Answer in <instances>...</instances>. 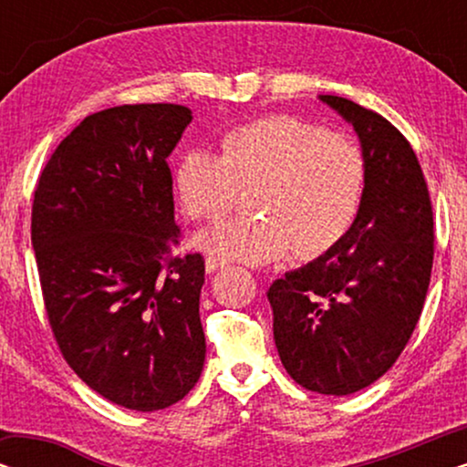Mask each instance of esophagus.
<instances>
[{
    "label": "esophagus",
    "instance_id": "34e87169",
    "mask_svg": "<svg viewBox=\"0 0 467 467\" xmlns=\"http://www.w3.org/2000/svg\"><path fill=\"white\" fill-rule=\"evenodd\" d=\"M223 265H227L225 259L214 257V254H208V257H206V272H216Z\"/></svg>",
    "mask_w": 467,
    "mask_h": 467
}]
</instances>
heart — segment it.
<instances>
[{
    "label": "heart",
    "mask_w": 467,
    "mask_h": 467,
    "mask_svg": "<svg viewBox=\"0 0 467 467\" xmlns=\"http://www.w3.org/2000/svg\"><path fill=\"white\" fill-rule=\"evenodd\" d=\"M221 150L189 149L178 159L184 213L219 221L238 206L242 189H254L259 214L202 234L208 253L253 265L291 251L315 259L353 229L368 191V159L355 140L296 117H267L227 131Z\"/></svg>",
    "instance_id": "b5f03b06"
}]
</instances>
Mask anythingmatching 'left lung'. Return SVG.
Returning a JSON list of instances; mask_svg holds the SVG:
<instances>
[{"mask_svg": "<svg viewBox=\"0 0 467 467\" xmlns=\"http://www.w3.org/2000/svg\"><path fill=\"white\" fill-rule=\"evenodd\" d=\"M325 104L355 127L368 191L355 225L308 265L274 280V340L297 385L350 395L406 348L430 289L433 210L412 146L379 112L337 95Z\"/></svg>", "mask_w": 467, "mask_h": 467, "instance_id": "8db88e82", "label": "left lung"}]
</instances>
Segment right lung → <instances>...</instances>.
I'll use <instances>...</instances> for the list:
<instances>
[{
	"label": "right lung",
	"instance_id": "add662e5",
	"mask_svg": "<svg viewBox=\"0 0 467 467\" xmlns=\"http://www.w3.org/2000/svg\"><path fill=\"white\" fill-rule=\"evenodd\" d=\"M178 104L114 106L87 117L44 165L31 244L63 359L95 393L161 410L200 380L203 257L171 254L170 152L191 123Z\"/></svg>",
	"mask_w": 467,
	"mask_h": 467
}]
</instances>
